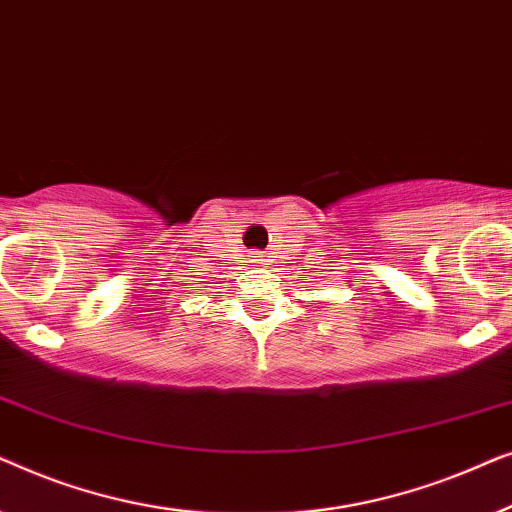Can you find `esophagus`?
Listing matches in <instances>:
<instances>
[{"label":"esophagus","instance_id":"obj_1","mask_svg":"<svg viewBox=\"0 0 512 512\" xmlns=\"http://www.w3.org/2000/svg\"><path fill=\"white\" fill-rule=\"evenodd\" d=\"M251 258H254L256 263H261L263 261V254H261V251H251Z\"/></svg>","mask_w":512,"mask_h":512}]
</instances>
